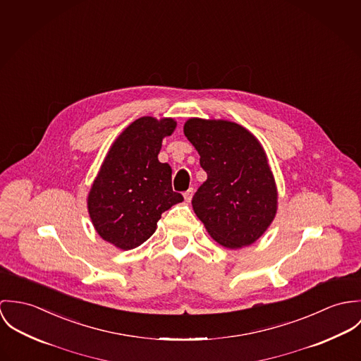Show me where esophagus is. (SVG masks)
I'll list each match as a JSON object with an SVG mask.
<instances>
[{"label":"esophagus","mask_w":361,"mask_h":361,"mask_svg":"<svg viewBox=\"0 0 361 361\" xmlns=\"http://www.w3.org/2000/svg\"><path fill=\"white\" fill-rule=\"evenodd\" d=\"M192 195H194V188H190L188 191H185V192H184V198H185L187 202H191V200H192Z\"/></svg>","instance_id":"1"}]
</instances>
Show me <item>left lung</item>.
<instances>
[{"label": "left lung", "instance_id": "8db88e82", "mask_svg": "<svg viewBox=\"0 0 361 361\" xmlns=\"http://www.w3.org/2000/svg\"><path fill=\"white\" fill-rule=\"evenodd\" d=\"M184 134L207 174L192 198L194 212L220 245L237 249L253 243L277 212V188L264 149L233 121L190 119Z\"/></svg>", "mask_w": 361, "mask_h": 361}]
</instances>
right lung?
Masks as SVG:
<instances>
[{"instance_id":"right-lung-1","label":"right lung","mask_w":361,"mask_h":361,"mask_svg":"<svg viewBox=\"0 0 361 361\" xmlns=\"http://www.w3.org/2000/svg\"><path fill=\"white\" fill-rule=\"evenodd\" d=\"M173 119L133 121L112 145L88 194L97 233L121 249H133L157 230L161 213L184 200L171 188V167L161 163V140Z\"/></svg>"}]
</instances>
